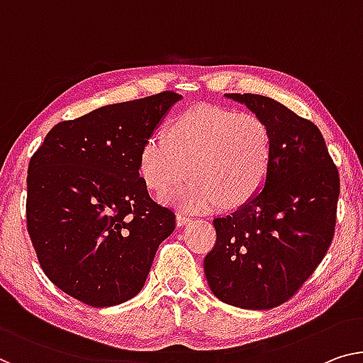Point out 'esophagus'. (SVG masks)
I'll list each match as a JSON object with an SVG mask.
<instances>
[{
	"label": "esophagus",
	"instance_id": "34e87169",
	"mask_svg": "<svg viewBox=\"0 0 363 363\" xmlns=\"http://www.w3.org/2000/svg\"><path fill=\"white\" fill-rule=\"evenodd\" d=\"M191 221H192L191 216H187V215H184V213H177L176 215V225L177 226H184V225L191 223Z\"/></svg>",
	"mask_w": 363,
	"mask_h": 363
}]
</instances>
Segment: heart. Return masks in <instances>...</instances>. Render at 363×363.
<instances>
[{
  "label": "heart",
  "instance_id": "heart-1",
  "mask_svg": "<svg viewBox=\"0 0 363 363\" xmlns=\"http://www.w3.org/2000/svg\"><path fill=\"white\" fill-rule=\"evenodd\" d=\"M270 158L269 128L254 113L197 107L177 117L166 133L155 132L145 140L138 174L161 197L182 181L187 167L191 181L163 200L182 212L207 213L256 197Z\"/></svg>",
  "mask_w": 363,
  "mask_h": 363
}]
</instances>
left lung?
Returning a JSON list of instances; mask_svg holds the SVG:
<instances>
[{
  "mask_svg": "<svg viewBox=\"0 0 363 363\" xmlns=\"http://www.w3.org/2000/svg\"><path fill=\"white\" fill-rule=\"evenodd\" d=\"M266 123L267 179L250 202L215 218L203 261L212 294L245 310L282 305L323 261L334 235L339 172L315 123L259 94H225Z\"/></svg>",
  "mask_w": 363,
  "mask_h": 363,
  "instance_id": "1",
  "label": "left lung"
}]
</instances>
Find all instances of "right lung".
<instances>
[{"instance_id":"add662e5","label":"right lung","mask_w":363,"mask_h":363,"mask_svg":"<svg viewBox=\"0 0 363 363\" xmlns=\"http://www.w3.org/2000/svg\"><path fill=\"white\" fill-rule=\"evenodd\" d=\"M182 96L166 91L99 107L47 133L27 172V231L43 272L94 308L143 289L176 216L138 174L147 140Z\"/></svg>"}]
</instances>
